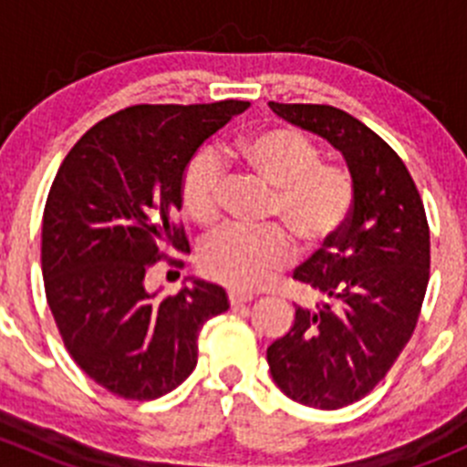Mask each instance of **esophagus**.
<instances>
[{
	"instance_id": "34e87169",
	"label": "esophagus",
	"mask_w": 467,
	"mask_h": 467,
	"mask_svg": "<svg viewBox=\"0 0 467 467\" xmlns=\"http://www.w3.org/2000/svg\"><path fill=\"white\" fill-rule=\"evenodd\" d=\"M228 300H230V305H244V303H251V300H253V294H246V291L230 289V291H228Z\"/></svg>"
}]
</instances>
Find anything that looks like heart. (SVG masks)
<instances>
[{"label":"heart","mask_w":467,"mask_h":467,"mask_svg":"<svg viewBox=\"0 0 467 467\" xmlns=\"http://www.w3.org/2000/svg\"><path fill=\"white\" fill-rule=\"evenodd\" d=\"M230 160L246 176L271 187L268 221L285 230L223 228L201 248V268L207 277L253 291L262 286L291 257V242L305 253L327 248L346 228L355 205V182L348 169L321 162V150L289 126H271L239 140ZM223 169L210 150H199L181 178V199L187 214L201 225L219 216ZM287 234L285 235L284 233Z\"/></svg>","instance_id":"heart-1"}]
</instances>
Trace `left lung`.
I'll list each match as a JSON object with an SVG mask.
<instances>
[{
    "mask_svg": "<svg viewBox=\"0 0 467 467\" xmlns=\"http://www.w3.org/2000/svg\"><path fill=\"white\" fill-rule=\"evenodd\" d=\"M268 106L327 140L355 182L343 233L294 273L321 303L296 307L289 332L266 350L271 378L286 398L341 409L375 389L416 329L430 282L425 205L400 155L359 119L317 103Z\"/></svg>",
    "mask_w": 467,
    "mask_h": 467,
    "instance_id": "obj_1",
    "label": "left lung"
}]
</instances>
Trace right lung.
I'll return each instance as SVG.
<instances>
[{"label":"right lung","mask_w":467,"mask_h":467,"mask_svg":"<svg viewBox=\"0 0 467 467\" xmlns=\"http://www.w3.org/2000/svg\"><path fill=\"white\" fill-rule=\"evenodd\" d=\"M248 106H130L94 124L56 173L42 219L47 303L72 359L119 398L155 400L182 384L203 323L230 307L212 282L158 298L144 277L162 248L187 246L173 223L187 162Z\"/></svg>","instance_id":"1"}]
</instances>
